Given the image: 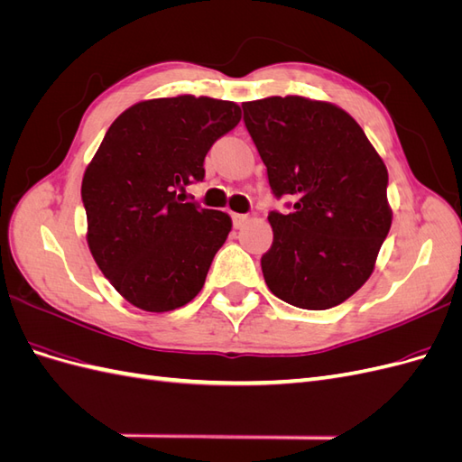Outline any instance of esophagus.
Wrapping results in <instances>:
<instances>
[{"label":"esophagus","mask_w":462,"mask_h":462,"mask_svg":"<svg viewBox=\"0 0 462 462\" xmlns=\"http://www.w3.org/2000/svg\"><path fill=\"white\" fill-rule=\"evenodd\" d=\"M231 217H233V226H235L236 229H239V227H243V226H245V223L248 221V216H246V214H233Z\"/></svg>","instance_id":"34e87169"}]
</instances>
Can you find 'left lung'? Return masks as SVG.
Instances as JSON below:
<instances>
[{
    "label": "left lung",
    "mask_w": 462,
    "mask_h": 462,
    "mask_svg": "<svg viewBox=\"0 0 462 462\" xmlns=\"http://www.w3.org/2000/svg\"><path fill=\"white\" fill-rule=\"evenodd\" d=\"M245 127L268 170L273 243L262 273L277 299L328 310L374 272L391 227L387 170L360 125L333 104L273 96L243 104Z\"/></svg>",
    "instance_id": "8db88e82"
}]
</instances>
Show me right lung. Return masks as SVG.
<instances>
[{"label": "right lung", "instance_id": "1", "mask_svg": "<svg viewBox=\"0 0 462 462\" xmlns=\"http://www.w3.org/2000/svg\"><path fill=\"white\" fill-rule=\"evenodd\" d=\"M241 107L214 97H158L111 123L82 179L88 246L97 268L136 309L167 312L199 295L231 217L179 189L204 179L212 144Z\"/></svg>", "mask_w": 462, "mask_h": 462}]
</instances>
